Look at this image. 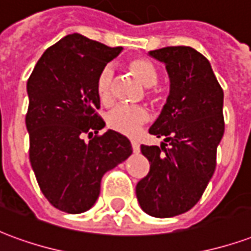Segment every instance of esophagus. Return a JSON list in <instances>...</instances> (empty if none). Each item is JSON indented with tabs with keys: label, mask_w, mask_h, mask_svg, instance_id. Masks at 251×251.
<instances>
[{
	"label": "esophagus",
	"mask_w": 251,
	"mask_h": 251,
	"mask_svg": "<svg viewBox=\"0 0 251 251\" xmlns=\"http://www.w3.org/2000/svg\"><path fill=\"white\" fill-rule=\"evenodd\" d=\"M131 148H133V152L134 153L140 152V144L137 141H134V140L131 141Z\"/></svg>",
	"instance_id": "esophagus-1"
}]
</instances>
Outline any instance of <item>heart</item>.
<instances>
[{"mask_svg":"<svg viewBox=\"0 0 251 251\" xmlns=\"http://www.w3.org/2000/svg\"><path fill=\"white\" fill-rule=\"evenodd\" d=\"M127 67L140 82L148 87V97L156 99L157 88L156 83L158 80V71L152 62L144 57H133L127 63ZM113 82H114V68L113 66H104L99 71L95 83L97 97L102 104H109L113 100ZM148 111L144 107H129L124 104H117L106 114V125L111 130L122 134L131 136L138 127L144 125L148 120Z\"/></svg>","mask_w":251,"mask_h":251,"instance_id":"obj_1","label":"heart"}]
</instances>
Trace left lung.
<instances>
[{
  "label": "left lung",
  "instance_id": "8db88e82",
  "mask_svg": "<svg viewBox=\"0 0 251 251\" xmlns=\"http://www.w3.org/2000/svg\"><path fill=\"white\" fill-rule=\"evenodd\" d=\"M149 56L165 64L171 90L149 129L164 142L141 145L151 169L137 183L136 195L147 214L171 218L191 210L214 175L225 133L223 90L210 62L191 47H165Z\"/></svg>",
  "mask_w": 251,
  "mask_h": 251
}]
</instances>
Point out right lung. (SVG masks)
<instances>
[{
  "label": "right lung",
  "instance_id": "obj_1",
  "mask_svg": "<svg viewBox=\"0 0 251 251\" xmlns=\"http://www.w3.org/2000/svg\"><path fill=\"white\" fill-rule=\"evenodd\" d=\"M121 51L79 33L67 35L43 53L26 83L30 165L48 201L68 214L90 210L103 175L133 152L118 131L98 134L104 121L97 113V76Z\"/></svg>",
  "mask_w": 251,
  "mask_h": 251
}]
</instances>
